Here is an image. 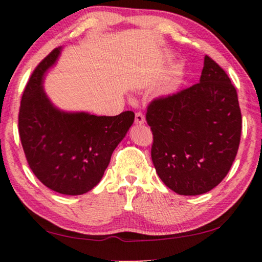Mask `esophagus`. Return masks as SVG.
<instances>
[{
  "label": "esophagus",
  "mask_w": 262,
  "mask_h": 262,
  "mask_svg": "<svg viewBox=\"0 0 262 262\" xmlns=\"http://www.w3.org/2000/svg\"><path fill=\"white\" fill-rule=\"evenodd\" d=\"M145 123V118L141 112L136 113V118H135V124L136 125H142Z\"/></svg>",
  "instance_id": "1"
}]
</instances>
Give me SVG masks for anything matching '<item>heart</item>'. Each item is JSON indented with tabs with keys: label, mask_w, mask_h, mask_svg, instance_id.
<instances>
[{
	"label": "heart",
	"mask_w": 262,
	"mask_h": 262,
	"mask_svg": "<svg viewBox=\"0 0 262 262\" xmlns=\"http://www.w3.org/2000/svg\"><path fill=\"white\" fill-rule=\"evenodd\" d=\"M184 77H185V70L184 68L179 67L174 70V73L171 76L168 78L166 83H164L162 87L160 89V94L161 95H171L174 94L175 92H178V89L180 88V85L184 82Z\"/></svg>",
	"instance_id": "b5f03b06"
}]
</instances>
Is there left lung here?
<instances>
[{"instance_id": "left-lung-1", "label": "left lung", "mask_w": 262, "mask_h": 262, "mask_svg": "<svg viewBox=\"0 0 262 262\" xmlns=\"http://www.w3.org/2000/svg\"><path fill=\"white\" fill-rule=\"evenodd\" d=\"M146 121L154 135L152 163L171 191L204 194L227 177L238 150L242 117L230 78L209 56L199 83L154 100Z\"/></svg>"}]
</instances>
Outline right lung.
I'll return each mask as SVG.
<instances>
[{
    "label": "right lung",
    "instance_id": "add662e5",
    "mask_svg": "<svg viewBox=\"0 0 262 262\" xmlns=\"http://www.w3.org/2000/svg\"><path fill=\"white\" fill-rule=\"evenodd\" d=\"M62 46L39 63L21 99L19 134L28 166L52 191L87 193L99 184L111 156L134 124L135 113L94 116L58 108L44 89L45 75L58 60Z\"/></svg>",
    "mask_w": 262,
    "mask_h": 262
}]
</instances>
